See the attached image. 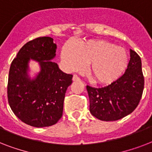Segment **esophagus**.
I'll return each instance as SVG.
<instances>
[{
	"instance_id": "34e87169",
	"label": "esophagus",
	"mask_w": 152,
	"mask_h": 152,
	"mask_svg": "<svg viewBox=\"0 0 152 152\" xmlns=\"http://www.w3.org/2000/svg\"><path fill=\"white\" fill-rule=\"evenodd\" d=\"M72 80L73 81H79L80 80V78L76 75H74L73 77H72Z\"/></svg>"
}]
</instances>
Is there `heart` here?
Returning <instances> with one entry per match:
<instances>
[{"label": "heart", "instance_id": "obj_1", "mask_svg": "<svg viewBox=\"0 0 152 152\" xmlns=\"http://www.w3.org/2000/svg\"><path fill=\"white\" fill-rule=\"evenodd\" d=\"M61 57L69 71L82 70L88 63V75L100 84H110L117 80L129 61L125 49L100 39L80 42L77 46L67 42L62 47Z\"/></svg>", "mask_w": 152, "mask_h": 152}]
</instances>
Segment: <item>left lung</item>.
I'll list each match as a JSON object with an SVG mask.
<instances>
[{"label":"left lung","mask_w":152,"mask_h":152,"mask_svg":"<svg viewBox=\"0 0 152 152\" xmlns=\"http://www.w3.org/2000/svg\"><path fill=\"white\" fill-rule=\"evenodd\" d=\"M144 86L141 59L130 50V61L121 77L103 88L87 86L91 113L105 121L119 120L129 115L138 106Z\"/></svg>","instance_id":"left-lung-1"}]
</instances>
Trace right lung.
Wrapping results in <instances>:
<instances>
[{
  "mask_svg": "<svg viewBox=\"0 0 152 152\" xmlns=\"http://www.w3.org/2000/svg\"><path fill=\"white\" fill-rule=\"evenodd\" d=\"M57 45L50 37H39L20 49L12 62L8 82V100L15 115L33 127H48L62 117L65 92L72 75L64 73L57 63ZM39 62L40 71L31 78L29 62Z\"/></svg>",
  "mask_w": 152,
  "mask_h": 152,
  "instance_id": "obj_1",
  "label": "right lung"
}]
</instances>
